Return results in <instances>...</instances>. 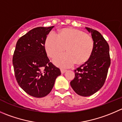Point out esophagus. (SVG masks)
<instances>
[{
  "instance_id": "obj_1",
  "label": "esophagus",
  "mask_w": 122,
  "mask_h": 122,
  "mask_svg": "<svg viewBox=\"0 0 122 122\" xmlns=\"http://www.w3.org/2000/svg\"><path fill=\"white\" fill-rule=\"evenodd\" d=\"M66 71H67V70H66V69H63V68H61V73H62V74H63V73H64Z\"/></svg>"
}]
</instances>
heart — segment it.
Masks as SVG:
<instances>
[{"label": "heart", "mask_w": 122, "mask_h": 122, "mask_svg": "<svg viewBox=\"0 0 122 122\" xmlns=\"http://www.w3.org/2000/svg\"><path fill=\"white\" fill-rule=\"evenodd\" d=\"M45 49L48 56L55 58L65 50L67 53L59 55L54 60L56 65L63 67L84 63L89 59L93 52L94 42L92 36L74 28H65L58 35L51 32L45 41Z\"/></svg>", "instance_id": "obj_1"}]
</instances>
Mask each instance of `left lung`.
<instances>
[{
    "label": "left lung",
    "mask_w": 122,
    "mask_h": 122,
    "mask_svg": "<svg viewBox=\"0 0 122 122\" xmlns=\"http://www.w3.org/2000/svg\"><path fill=\"white\" fill-rule=\"evenodd\" d=\"M86 28L91 33L94 49L89 59L74 70L75 77L70 81L74 92L83 97L93 95L102 87L111 63L107 41L98 31L89 27Z\"/></svg>",
    "instance_id": "8db88e82"
}]
</instances>
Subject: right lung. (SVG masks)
Masks as SVG:
<instances>
[{
  "mask_svg": "<svg viewBox=\"0 0 122 122\" xmlns=\"http://www.w3.org/2000/svg\"><path fill=\"white\" fill-rule=\"evenodd\" d=\"M54 26L31 30L18 40L12 58L15 77L20 87L36 98L46 96L61 74L46 52L47 35Z\"/></svg>",
  "mask_w": 122,
  "mask_h": 122,
  "instance_id": "1",
  "label": "right lung"
}]
</instances>
